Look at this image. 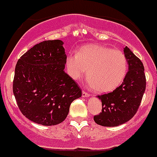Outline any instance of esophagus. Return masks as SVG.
Wrapping results in <instances>:
<instances>
[{"instance_id":"obj_1","label":"esophagus","mask_w":157,"mask_h":157,"mask_svg":"<svg viewBox=\"0 0 157 157\" xmlns=\"http://www.w3.org/2000/svg\"><path fill=\"white\" fill-rule=\"evenodd\" d=\"M90 96V95L88 93H86V92H85V91L82 92V96H83V97H89Z\"/></svg>"}]
</instances>
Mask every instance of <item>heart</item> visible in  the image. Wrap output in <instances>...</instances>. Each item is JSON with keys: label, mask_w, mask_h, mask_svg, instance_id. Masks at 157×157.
<instances>
[{"label": "heart", "mask_w": 157, "mask_h": 157, "mask_svg": "<svg viewBox=\"0 0 157 157\" xmlns=\"http://www.w3.org/2000/svg\"><path fill=\"white\" fill-rule=\"evenodd\" d=\"M67 73L74 80L84 78L96 93L113 91L123 82L127 73L128 62L124 54L101 45L90 44L82 47L76 55L66 59Z\"/></svg>", "instance_id": "obj_1"}]
</instances>
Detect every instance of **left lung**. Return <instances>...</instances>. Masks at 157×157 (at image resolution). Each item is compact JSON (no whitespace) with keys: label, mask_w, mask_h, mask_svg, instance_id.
I'll return each mask as SVG.
<instances>
[{"label":"left lung","mask_w":157,"mask_h":157,"mask_svg":"<svg viewBox=\"0 0 157 157\" xmlns=\"http://www.w3.org/2000/svg\"><path fill=\"white\" fill-rule=\"evenodd\" d=\"M128 71L120 86L111 93L98 96L102 112L94 116L95 122L105 127H116L128 121L137 112L146 90L144 66L128 47L124 48Z\"/></svg>","instance_id":"left-lung-1"}]
</instances>
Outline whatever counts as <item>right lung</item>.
<instances>
[{"instance_id":"add662e5","label":"right lung","mask_w":157,"mask_h":157,"mask_svg":"<svg viewBox=\"0 0 157 157\" xmlns=\"http://www.w3.org/2000/svg\"><path fill=\"white\" fill-rule=\"evenodd\" d=\"M61 40H46L17 62L13 93L22 114L35 123L56 125L65 120L73 100L82 91L64 71L66 56Z\"/></svg>"}]
</instances>
